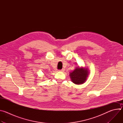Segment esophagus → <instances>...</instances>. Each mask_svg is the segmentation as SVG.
Instances as JSON below:
<instances>
[{
	"label": "esophagus",
	"mask_w": 123,
	"mask_h": 123,
	"mask_svg": "<svg viewBox=\"0 0 123 123\" xmlns=\"http://www.w3.org/2000/svg\"><path fill=\"white\" fill-rule=\"evenodd\" d=\"M64 71H65V69H64V68H63V69H60V70H59V72H64Z\"/></svg>",
	"instance_id": "esophagus-1"
}]
</instances>
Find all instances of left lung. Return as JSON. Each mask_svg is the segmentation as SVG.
I'll list each match as a JSON object with an SVG mask.
<instances>
[{
	"label": "left lung",
	"mask_w": 123,
	"mask_h": 123,
	"mask_svg": "<svg viewBox=\"0 0 123 123\" xmlns=\"http://www.w3.org/2000/svg\"><path fill=\"white\" fill-rule=\"evenodd\" d=\"M89 68L85 67H77L69 73L71 81L76 85L84 84L89 74Z\"/></svg>",
	"instance_id": "obj_1"
}]
</instances>
